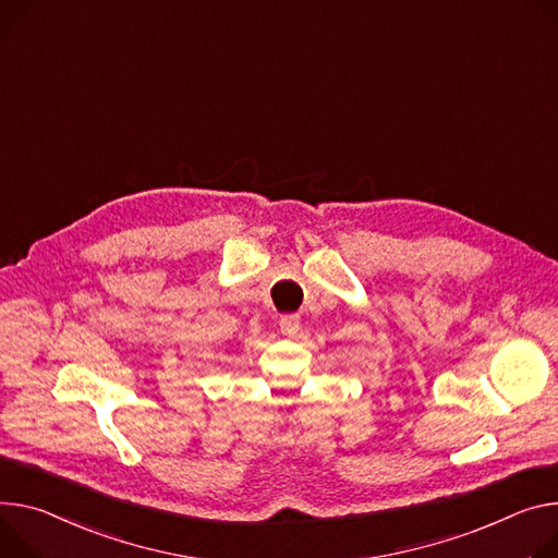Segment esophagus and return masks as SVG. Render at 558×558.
I'll return each mask as SVG.
<instances>
[{"instance_id": "34e87169", "label": "esophagus", "mask_w": 558, "mask_h": 558, "mask_svg": "<svg viewBox=\"0 0 558 558\" xmlns=\"http://www.w3.org/2000/svg\"><path fill=\"white\" fill-rule=\"evenodd\" d=\"M300 329V318L298 316H282L280 318V331L284 333V336H293L295 331Z\"/></svg>"}]
</instances>
